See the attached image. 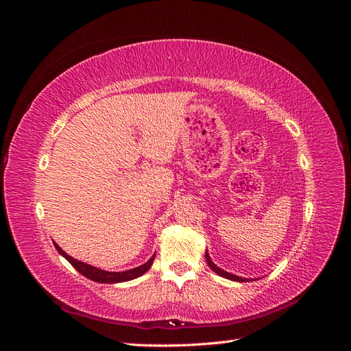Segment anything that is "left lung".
Returning a JSON list of instances; mask_svg holds the SVG:
<instances>
[{
  "label": "left lung",
  "mask_w": 351,
  "mask_h": 351,
  "mask_svg": "<svg viewBox=\"0 0 351 351\" xmlns=\"http://www.w3.org/2000/svg\"><path fill=\"white\" fill-rule=\"evenodd\" d=\"M205 256H206V263L209 265V267L214 269V272H217L218 275H221V277H224V278H227V280H232V281H239V282H244V281H249V280H246V278H241V277H236V275H232V274H230V272H226V271H222V269H219L217 265L210 261V258H209V254H208V252L205 253Z\"/></svg>",
  "instance_id": "left-lung-1"
}]
</instances>
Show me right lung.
<instances>
[{"instance_id":"obj_1","label":"right lung","mask_w":351,"mask_h":351,"mask_svg":"<svg viewBox=\"0 0 351 351\" xmlns=\"http://www.w3.org/2000/svg\"><path fill=\"white\" fill-rule=\"evenodd\" d=\"M56 244V249L58 250L60 254H62L71 265L74 269H77L82 275H84V277L95 281V282H107V284H112V282H124V281H130V280H134L137 277H141V275H143L147 269H149L152 267L154 263V259H155V254L154 256L147 261L146 263L141 265V267L137 268H133V269H129V271H124V272H108V271H104V269H99V268H95V267H90V265L84 263V262H80L77 259H73L71 256H69V254L62 250L57 243Z\"/></svg>"}]
</instances>
